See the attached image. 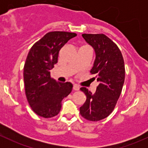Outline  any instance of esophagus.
<instances>
[{
	"instance_id": "obj_1",
	"label": "esophagus",
	"mask_w": 148,
	"mask_h": 148,
	"mask_svg": "<svg viewBox=\"0 0 148 148\" xmlns=\"http://www.w3.org/2000/svg\"><path fill=\"white\" fill-rule=\"evenodd\" d=\"M79 85H77V84H74V86H73V89H74V90H75V91H78V90H79Z\"/></svg>"
}]
</instances>
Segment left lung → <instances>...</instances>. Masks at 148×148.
Listing matches in <instances>:
<instances>
[{"label": "left lung", "mask_w": 148, "mask_h": 148, "mask_svg": "<svg viewBox=\"0 0 148 148\" xmlns=\"http://www.w3.org/2000/svg\"><path fill=\"white\" fill-rule=\"evenodd\" d=\"M82 37L95 50L90 72L99 85L95 93L80 88L86 99L79 110L84 118L95 122L108 117L114 110L125 82V63L118 46L104 34H84Z\"/></svg>", "instance_id": "left-lung-1"}]
</instances>
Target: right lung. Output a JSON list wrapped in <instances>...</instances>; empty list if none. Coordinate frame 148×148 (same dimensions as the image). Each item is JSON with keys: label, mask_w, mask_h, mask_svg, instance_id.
Returning <instances> with one entry per match:
<instances>
[{"label": "right lung", "mask_w": 148, "mask_h": 148, "mask_svg": "<svg viewBox=\"0 0 148 148\" xmlns=\"http://www.w3.org/2000/svg\"><path fill=\"white\" fill-rule=\"evenodd\" d=\"M74 33H47L30 49L23 68L25 92L29 105L38 116L50 118L57 115L62 101L72 90L70 82L62 83L51 78L50 70L57 63L60 49Z\"/></svg>", "instance_id": "add662e5"}]
</instances>
